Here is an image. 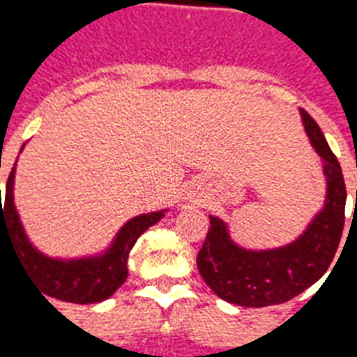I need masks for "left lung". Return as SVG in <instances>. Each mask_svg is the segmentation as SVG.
Returning <instances> with one entry per match:
<instances>
[{
	"label": "left lung",
	"mask_w": 357,
	"mask_h": 357,
	"mask_svg": "<svg viewBox=\"0 0 357 357\" xmlns=\"http://www.w3.org/2000/svg\"><path fill=\"white\" fill-rule=\"evenodd\" d=\"M300 114L312 147L323 158V174L327 178L325 206L298 239L273 250L237 247L227 233V225L220 218L210 216L197 266L204 283L225 302L247 307L283 304L319 281L337 255L344 229V178L321 128L304 109H300Z\"/></svg>",
	"instance_id": "left-lung-1"
}]
</instances>
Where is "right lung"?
<instances>
[{
    "mask_svg": "<svg viewBox=\"0 0 357 357\" xmlns=\"http://www.w3.org/2000/svg\"><path fill=\"white\" fill-rule=\"evenodd\" d=\"M13 181L15 168L7 179L3 204L0 199V239L1 233H5L13 241L22 268L32 277L36 287H40V292L74 304H93L112 296L128 277V256L135 241L164 216V210H160L132 218L105 255L80 260H55L36 250L28 241L13 202Z\"/></svg>",
    "mask_w": 357,
    "mask_h": 357,
    "instance_id": "right-lung-1",
    "label": "right lung"
}]
</instances>
